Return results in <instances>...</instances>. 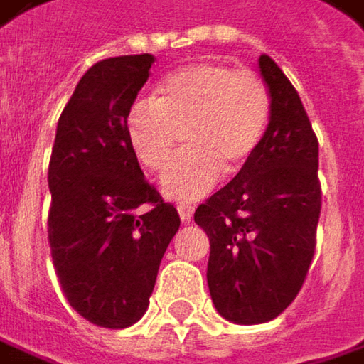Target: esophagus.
Returning a JSON list of instances; mask_svg holds the SVG:
<instances>
[{"instance_id": "1", "label": "esophagus", "mask_w": 364, "mask_h": 364, "mask_svg": "<svg viewBox=\"0 0 364 364\" xmlns=\"http://www.w3.org/2000/svg\"><path fill=\"white\" fill-rule=\"evenodd\" d=\"M177 210H179L181 220H187V223L191 220V216H193V206H191V204H179Z\"/></svg>"}]
</instances>
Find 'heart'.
Listing matches in <instances>:
<instances>
[{
  "instance_id": "obj_1",
  "label": "heart",
  "mask_w": 364,
  "mask_h": 364,
  "mask_svg": "<svg viewBox=\"0 0 364 364\" xmlns=\"http://www.w3.org/2000/svg\"><path fill=\"white\" fill-rule=\"evenodd\" d=\"M271 120V91L246 66L191 62L168 73L156 95L131 104L124 129L137 160L160 171L185 133L187 149L164 171L166 198L191 202L208 193L223 171L240 173L260 148Z\"/></svg>"
}]
</instances>
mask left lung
<instances>
[{"label":"left lung","mask_w":364,"mask_h":364,"mask_svg":"<svg viewBox=\"0 0 364 364\" xmlns=\"http://www.w3.org/2000/svg\"><path fill=\"white\" fill-rule=\"evenodd\" d=\"M271 120L260 148L193 220L210 240L208 289L216 311L240 325L267 323L309 275L321 215L318 141L298 91L264 53Z\"/></svg>","instance_id":"left-lung-1"}]
</instances>
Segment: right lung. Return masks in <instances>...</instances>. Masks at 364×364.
Returning <instances> with one entry per match:
<instances>
[{
    "instance_id": "obj_1",
    "label": "right lung",
    "mask_w": 364,
    "mask_h": 364,
    "mask_svg": "<svg viewBox=\"0 0 364 364\" xmlns=\"http://www.w3.org/2000/svg\"><path fill=\"white\" fill-rule=\"evenodd\" d=\"M154 60L139 53L93 64L64 106L51 148L53 269L68 304L108 329L131 327L148 311L181 225L177 208L146 181L124 129Z\"/></svg>"
}]
</instances>
